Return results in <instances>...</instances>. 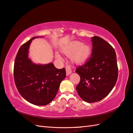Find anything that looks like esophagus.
<instances>
[{
  "label": "esophagus",
  "instance_id": "obj_1",
  "mask_svg": "<svg viewBox=\"0 0 133 133\" xmlns=\"http://www.w3.org/2000/svg\"><path fill=\"white\" fill-rule=\"evenodd\" d=\"M66 75H70L72 73V70L71 69L70 66L69 65H66Z\"/></svg>",
  "mask_w": 133,
  "mask_h": 133
}]
</instances>
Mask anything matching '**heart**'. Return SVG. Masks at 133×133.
Here are the masks:
<instances>
[{
	"instance_id": "b5f03b06",
	"label": "heart",
	"mask_w": 133,
	"mask_h": 133,
	"mask_svg": "<svg viewBox=\"0 0 133 133\" xmlns=\"http://www.w3.org/2000/svg\"><path fill=\"white\" fill-rule=\"evenodd\" d=\"M63 52L67 55L73 54V59L76 62L81 63L87 60L91 53V48L87 45L83 44L81 41H74L67 45L63 49ZM55 57L58 59H61L59 54L56 52Z\"/></svg>"
}]
</instances>
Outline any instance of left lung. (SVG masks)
I'll list each match as a JSON object with an SVG mask.
<instances>
[{
    "instance_id": "left-lung-1",
    "label": "left lung",
    "mask_w": 133,
    "mask_h": 133,
    "mask_svg": "<svg viewBox=\"0 0 133 133\" xmlns=\"http://www.w3.org/2000/svg\"><path fill=\"white\" fill-rule=\"evenodd\" d=\"M91 41V57L76 70L81 77L76 91L83 100L89 103L99 101L108 95L118 78L115 49L99 37H93Z\"/></svg>"
}]
</instances>
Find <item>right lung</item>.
<instances>
[{"label":"right lung","instance_id":"right-lung-1","mask_svg":"<svg viewBox=\"0 0 133 133\" xmlns=\"http://www.w3.org/2000/svg\"><path fill=\"white\" fill-rule=\"evenodd\" d=\"M35 37L20 48L15 58V83L21 96L36 105H46L53 100L60 83L66 78V70L58 69L52 63H33L28 57L32 41Z\"/></svg>","mask_w":133,"mask_h":133}]
</instances>
